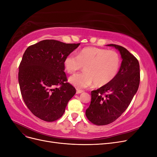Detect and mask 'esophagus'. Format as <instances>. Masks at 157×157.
Instances as JSON below:
<instances>
[{
  "instance_id": "1",
  "label": "esophagus",
  "mask_w": 157,
  "mask_h": 157,
  "mask_svg": "<svg viewBox=\"0 0 157 157\" xmlns=\"http://www.w3.org/2000/svg\"><path fill=\"white\" fill-rule=\"evenodd\" d=\"M83 92V90H77V94H80V93H82Z\"/></svg>"
}]
</instances>
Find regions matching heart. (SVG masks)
Returning <instances> with one entry per match:
<instances>
[{
	"label": "heart",
	"instance_id": "heart-1",
	"mask_svg": "<svg viewBox=\"0 0 157 157\" xmlns=\"http://www.w3.org/2000/svg\"><path fill=\"white\" fill-rule=\"evenodd\" d=\"M63 65L69 73H75L84 67L85 73L75 74L69 78V82L77 88H86L94 83L97 87H102L116 77L120 69L121 58L115 51L86 47L77 56H65Z\"/></svg>",
	"mask_w": 157,
	"mask_h": 157
}]
</instances>
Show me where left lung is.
<instances>
[{"mask_svg": "<svg viewBox=\"0 0 157 157\" xmlns=\"http://www.w3.org/2000/svg\"><path fill=\"white\" fill-rule=\"evenodd\" d=\"M120 52L122 59L116 77L110 83L91 92V103L86 116L93 124L103 126L115 121L129 106L139 88L140 64L124 47L108 44Z\"/></svg>", "mask_w": 157, "mask_h": 157, "instance_id": "left-lung-1", "label": "left lung"}]
</instances>
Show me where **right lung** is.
<instances>
[{
  "mask_svg": "<svg viewBox=\"0 0 157 157\" xmlns=\"http://www.w3.org/2000/svg\"><path fill=\"white\" fill-rule=\"evenodd\" d=\"M79 45L44 40L23 54L18 73L21 94L28 109L40 119L58 120L75 94V88L67 82L63 60Z\"/></svg>",
  "mask_w": 157,
  "mask_h": 157,
  "instance_id": "add662e5",
  "label": "right lung"
}]
</instances>
